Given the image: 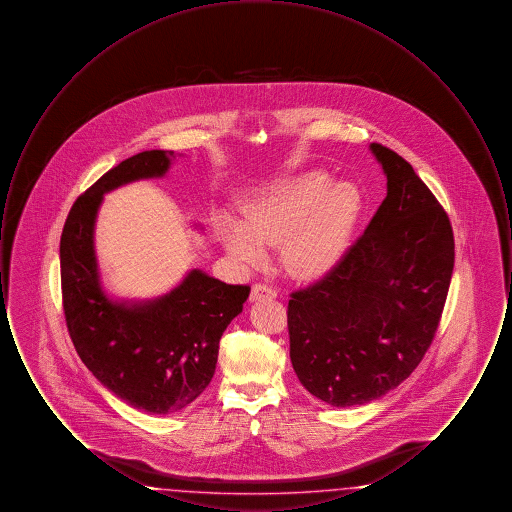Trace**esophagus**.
I'll return each mask as SVG.
<instances>
[{"mask_svg": "<svg viewBox=\"0 0 512 512\" xmlns=\"http://www.w3.org/2000/svg\"><path fill=\"white\" fill-rule=\"evenodd\" d=\"M276 295H278V292H276L272 286L263 284V282H257V284H253V286H251V301L268 299V297H276Z\"/></svg>", "mask_w": 512, "mask_h": 512, "instance_id": "obj_1", "label": "esophagus"}]
</instances>
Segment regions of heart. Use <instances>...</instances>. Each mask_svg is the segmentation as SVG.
I'll list each match as a JSON object with an SVG mask.
<instances>
[{"label":"heart","mask_w":512,"mask_h":512,"mask_svg":"<svg viewBox=\"0 0 512 512\" xmlns=\"http://www.w3.org/2000/svg\"><path fill=\"white\" fill-rule=\"evenodd\" d=\"M361 209L351 184H330L322 172H305L263 190L244 207V228L224 222L222 240L245 263H259V245L282 244V261L301 278H313L340 259Z\"/></svg>","instance_id":"b5f03b06"}]
</instances>
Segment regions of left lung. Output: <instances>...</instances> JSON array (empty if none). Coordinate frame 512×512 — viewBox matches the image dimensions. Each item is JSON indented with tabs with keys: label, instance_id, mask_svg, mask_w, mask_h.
<instances>
[{
	"label": "left lung",
	"instance_id": "obj_1",
	"mask_svg": "<svg viewBox=\"0 0 512 512\" xmlns=\"http://www.w3.org/2000/svg\"><path fill=\"white\" fill-rule=\"evenodd\" d=\"M388 195L340 261L290 293V359L334 407L374 401L413 374L438 332L455 265L451 220L411 163L372 144Z\"/></svg>",
	"mask_w": 512,
	"mask_h": 512
}]
</instances>
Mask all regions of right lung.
I'll return each mask as SVG.
<instances>
[{
  "label": "right lung",
  "instance_id": "add662e5",
  "mask_svg": "<svg viewBox=\"0 0 512 512\" xmlns=\"http://www.w3.org/2000/svg\"><path fill=\"white\" fill-rule=\"evenodd\" d=\"M172 155L142 151L105 172L76 197L59 245L63 311L78 357L107 390L153 414L176 413L209 386L220 336L249 297V286L224 284L199 270L144 305L113 303L101 292L92 234L103 194L163 176Z\"/></svg>",
  "mask_w": 512,
  "mask_h": 512
}]
</instances>
